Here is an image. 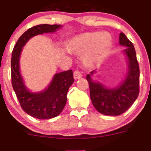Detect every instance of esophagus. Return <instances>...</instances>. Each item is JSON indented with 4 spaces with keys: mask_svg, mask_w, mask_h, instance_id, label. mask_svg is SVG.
Returning <instances> with one entry per match:
<instances>
[{
    "mask_svg": "<svg viewBox=\"0 0 151 151\" xmlns=\"http://www.w3.org/2000/svg\"><path fill=\"white\" fill-rule=\"evenodd\" d=\"M83 77L82 72H81V70H76L74 71V78L75 80H77V79H80Z\"/></svg>",
    "mask_w": 151,
    "mask_h": 151,
    "instance_id": "obj_1",
    "label": "esophagus"
}]
</instances>
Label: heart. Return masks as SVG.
I'll return each instance as SVG.
<instances>
[{
    "label": "heart",
    "mask_w": 151,
    "mask_h": 151,
    "mask_svg": "<svg viewBox=\"0 0 151 151\" xmlns=\"http://www.w3.org/2000/svg\"><path fill=\"white\" fill-rule=\"evenodd\" d=\"M112 47V38L108 33L89 32L77 36L70 43V49L76 53H85L84 60L88 65L101 62Z\"/></svg>",
    "instance_id": "1"
}]
</instances>
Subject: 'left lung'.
Here are the masks:
<instances>
[{
	"instance_id": "obj_1",
	"label": "left lung",
	"mask_w": 151,
	"mask_h": 151,
	"mask_svg": "<svg viewBox=\"0 0 151 151\" xmlns=\"http://www.w3.org/2000/svg\"><path fill=\"white\" fill-rule=\"evenodd\" d=\"M119 44L126 47L124 52L129 60V71L119 87L108 89L100 83L93 82L91 74L94 71L86 76L92 104L99 113L108 116L123 114L132 105L139 94L140 70L135 47L123 32L119 34Z\"/></svg>"
}]
</instances>
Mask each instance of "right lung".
I'll use <instances>...</instances> for the list:
<instances>
[{
	"label": "right lung",
	"mask_w": 151,
	"mask_h": 151,
	"mask_svg": "<svg viewBox=\"0 0 151 151\" xmlns=\"http://www.w3.org/2000/svg\"><path fill=\"white\" fill-rule=\"evenodd\" d=\"M60 25H38L29 28L16 42L12 52V86L21 108L30 116L40 119H51L62 111L67 101L69 87L74 83L72 70L58 73L49 87L39 93L30 92L23 83L19 71V57L22 47L31 37L37 35L55 32Z\"/></svg>",
	"instance_id": "obj_1"
}]
</instances>
